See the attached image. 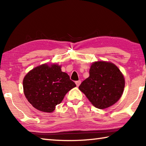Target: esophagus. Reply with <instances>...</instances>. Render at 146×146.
Returning a JSON list of instances; mask_svg holds the SVG:
<instances>
[{"mask_svg":"<svg viewBox=\"0 0 146 146\" xmlns=\"http://www.w3.org/2000/svg\"><path fill=\"white\" fill-rule=\"evenodd\" d=\"M75 84H76V86H77V87H78V86H80V84H81V80H78V81H76V82H75Z\"/></svg>","mask_w":146,"mask_h":146,"instance_id":"esophagus-1","label":"esophagus"}]
</instances>
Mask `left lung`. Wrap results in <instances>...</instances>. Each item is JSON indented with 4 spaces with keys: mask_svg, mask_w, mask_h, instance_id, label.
I'll use <instances>...</instances> for the list:
<instances>
[{
    "mask_svg": "<svg viewBox=\"0 0 146 146\" xmlns=\"http://www.w3.org/2000/svg\"><path fill=\"white\" fill-rule=\"evenodd\" d=\"M124 86V78L119 69L115 64L102 61L92 64L90 76L78 88L95 107L102 110L120 99Z\"/></svg>",
    "mask_w": 146,
    "mask_h": 146,
    "instance_id": "obj_1",
    "label": "left lung"
}]
</instances>
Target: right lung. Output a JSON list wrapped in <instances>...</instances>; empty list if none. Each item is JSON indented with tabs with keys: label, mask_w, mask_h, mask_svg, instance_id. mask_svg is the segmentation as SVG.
Listing matches in <instances>:
<instances>
[{
	"label": "right lung",
	"mask_w": 146,
	"mask_h": 146,
	"mask_svg": "<svg viewBox=\"0 0 146 146\" xmlns=\"http://www.w3.org/2000/svg\"><path fill=\"white\" fill-rule=\"evenodd\" d=\"M75 82L60 66L42 64L35 68L25 76L24 92L28 102L35 108L51 113L60 104L69 91L75 88Z\"/></svg>",
	"instance_id": "1"
}]
</instances>
